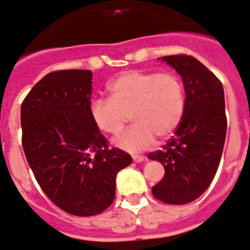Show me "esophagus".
Wrapping results in <instances>:
<instances>
[{"instance_id":"esophagus-1","label":"esophagus","mask_w":250,"mask_h":250,"mask_svg":"<svg viewBox=\"0 0 250 250\" xmlns=\"http://www.w3.org/2000/svg\"><path fill=\"white\" fill-rule=\"evenodd\" d=\"M144 159H145V157L141 156V155H132V160H134V162H141L144 161Z\"/></svg>"}]
</instances>
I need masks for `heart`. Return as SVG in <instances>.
Segmentation results:
<instances>
[{
	"mask_svg": "<svg viewBox=\"0 0 250 250\" xmlns=\"http://www.w3.org/2000/svg\"><path fill=\"white\" fill-rule=\"evenodd\" d=\"M107 89L110 98L90 104L91 120L102 132L116 136L131 118L134 125L115 140L125 151L146 150L155 136L168 139L185 115V86L172 72L130 70L111 80Z\"/></svg>",
	"mask_w": 250,
	"mask_h": 250,
	"instance_id": "1",
	"label": "heart"
}]
</instances>
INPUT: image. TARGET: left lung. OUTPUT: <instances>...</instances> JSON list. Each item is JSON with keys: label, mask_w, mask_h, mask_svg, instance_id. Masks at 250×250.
I'll return each instance as SVG.
<instances>
[{"label": "left lung", "mask_w": 250, "mask_h": 250, "mask_svg": "<svg viewBox=\"0 0 250 250\" xmlns=\"http://www.w3.org/2000/svg\"><path fill=\"white\" fill-rule=\"evenodd\" d=\"M162 61L182 77L186 110L162 150L147 155L165 167L164 178L151 191L167 205H186L209 187L218 170L227 132L224 91L221 80L193 57L175 54Z\"/></svg>", "instance_id": "1"}]
</instances>
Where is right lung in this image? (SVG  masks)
<instances>
[{
	"label": "right lung",
	"instance_id": "obj_1",
	"mask_svg": "<svg viewBox=\"0 0 250 250\" xmlns=\"http://www.w3.org/2000/svg\"><path fill=\"white\" fill-rule=\"evenodd\" d=\"M91 70L49 73L21 106L22 146L37 182L57 207L79 217L113 203L116 175L132 161L109 147L91 120Z\"/></svg>",
	"mask_w": 250,
	"mask_h": 250
}]
</instances>
